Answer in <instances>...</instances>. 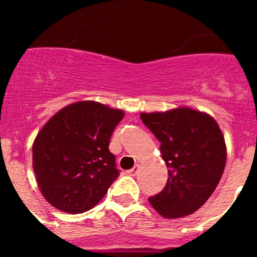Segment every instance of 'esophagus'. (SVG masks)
Segmentation results:
<instances>
[{
    "label": "esophagus",
    "mask_w": 257,
    "mask_h": 257,
    "mask_svg": "<svg viewBox=\"0 0 257 257\" xmlns=\"http://www.w3.org/2000/svg\"><path fill=\"white\" fill-rule=\"evenodd\" d=\"M139 169H140V166L139 165H135L133 167V169L131 170H128V171H127V174L130 175V176H135L136 174H138V172H139Z\"/></svg>",
    "instance_id": "1"
}]
</instances>
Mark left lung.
Returning <instances> with one entry per match:
<instances>
[{
  "instance_id": "1",
  "label": "left lung",
  "mask_w": 257,
  "mask_h": 257,
  "mask_svg": "<svg viewBox=\"0 0 257 257\" xmlns=\"http://www.w3.org/2000/svg\"><path fill=\"white\" fill-rule=\"evenodd\" d=\"M143 123L160 140L169 179L152 207L167 219L196 212L216 189L226 163V145L217 122L205 112L180 106L142 113Z\"/></svg>"
}]
</instances>
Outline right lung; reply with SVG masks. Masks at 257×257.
Here are the masks:
<instances>
[{"label": "right lung", "instance_id": "obj_1", "mask_svg": "<svg viewBox=\"0 0 257 257\" xmlns=\"http://www.w3.org/2000/svg\"><path fill=\"white\" fill-rule=\"evenodd\" d=\"M124 112L92 100L60 109L33 143V171L50 205L68 213L91 210L118 178L109 140Z\"/></svg>", "mask_w": 257, "mask_h": 257}]
</instances>
